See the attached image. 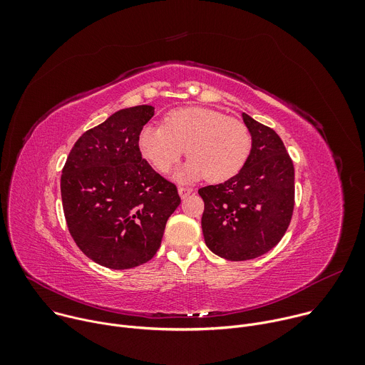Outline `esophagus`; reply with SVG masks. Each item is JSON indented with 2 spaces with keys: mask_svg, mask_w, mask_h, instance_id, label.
Returning a JSON list of instances; mask_svg holds the SVG:
<instances>
[{
  "mask_svg": "<svg viewBox=\"0 0 365 365\" xmlns=\"http://www.w3.org/2000/svg\"><path fill=\"white\" fill-rule=\"evenodd\" d=\"M178 192H179L180 199H186L193 192V189H190V187H179Z\"/></svg>",
  "mask_w": 365,
  "mask_h": 365,
  "instance_id": "1",
  "label": "esophagus"
}]
</instances>
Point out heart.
<instances>
[{
    "label": "heart",
    "mask_w": 365,
    "mask_h": 365,
    "mask_svg": "<svg viewBox=\"0 0 365 365\" xmlns=\"http://www.w3.org/2000/svg\"><path fill=\"white\" fill-rule=\"evenodd\" d=\"M141 158L159 173L169 172L183 155L189 160L175 172L176 182H193L203 176L214 183L234 178L245 165L251 150L247 125L225 114L202 107L170 111L163 127L145 125L137 137Z\"/></svg>",
    "instance_id": "b5f03b06"
}]
</instances>
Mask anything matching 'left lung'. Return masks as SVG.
Returning a JSON list of instances; mask_svg holds the SVG:
<instances>
[{
  "mask_svg": "<svg viewBox=\"0 0 365 365\" xmlns=\"http://www.w3.org/2000/svg\"><path fill=\"white\" fill-rule=\"evenodd\" d=\"M242 120L251 134L245 165L224 183L197 190L205 202V244L230 262H245L277 245L294 206V168L282 138L245 113Z\"/></svg>",
  "mask_w": 365,
  "mask_h": 365,
  "instance_id": "1",
  "label": "left lung"
}]
</instances>
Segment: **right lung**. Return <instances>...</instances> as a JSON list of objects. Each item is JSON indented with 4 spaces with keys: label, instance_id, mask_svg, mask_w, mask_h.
<instances>
[{
    "label": "right lung",
    "instance_id": "add662e5",
    "mask_svg": "<svg viewBox=\"0 0 365 365\" xmlns=\"http://www.w3.org/2000/svg\"><path fill=\"white\" fill-rule=\"evenodd\" d=\"M154 107L120 110L83 133L61 178L69 232L92 262L133 269L158 252L166 222L180 205L173 183L155 173L137 148Z\"/></svg>",
    "mask_w": 365,
    "mask_h": 365
}]
</instances>
